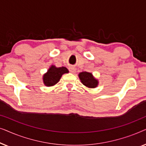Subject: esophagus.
<instances>
[{"instance_id": "obj_1", "label": "esophagus", "mask_w": 146, "mask_h": 146, "mask_svg": "<svg viewBox=\"0 0 146 146\" xmlns=\"http://www.w3.org/2000/svg\"><path fill=\"white\" fill-rule=\"evenodd\" d=\"M69 70L72 73H75L76 72V68L73 66H70L69 68Z\"/></svg>"}]
</instances>
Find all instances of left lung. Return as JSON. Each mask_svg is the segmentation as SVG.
<instances>
[{
    "label": "left lung",
    "instance_id": "8db88e82",
    "mask_svg": "<svg viewBox=\"0 0 146 146\" xmlns=\"http://www.w3.org/2000/svg\"><path fill=\"white\" fill-rule=\"evenodd\" d=\"M81 82L88 88H94L98 85V81L93 76L92 74L88 72H82L78 74Z\"/></svg>",
    "mask_w": 146,
    "mask_h": 146
}]
</instances>
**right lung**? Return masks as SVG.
Listing matches in <instances>:
<instances>
[{
    "mask_svg": "<svg viewBox=\"0 0 146 146\" xmlns=\"http://www.w3.org/2000/svg\"><path fill=\"white\" fill-rule=\"evenodd\" d=\"M68 72H69V71L66 67L57 68L52 65L48 70L47 72L43 76L44 84L46 86H52L58 82L64 74Z\"/></svg>",
    "mask_w": 146,
    "mask_h": 146,
    "instance_id": "right-lung-1",
    "label": "right lung"
}]
</instances>
